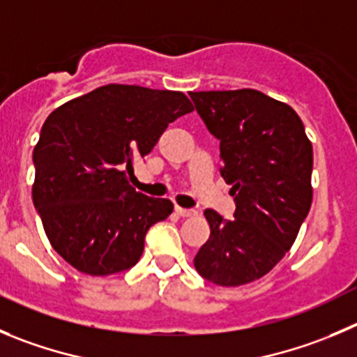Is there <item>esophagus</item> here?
Returning <instances> with one entry per match:
<instances>
[{
    "label": "esophagus",
    "mask_w": 357,
    "mask_h": 357,
    "mask_svg": "<svg viewBox=\"0 0 357 357\" xmlns=\"http://www.w3.org/2000/svg\"><path fill=\"white\" fill-rule=\"evenodd\" d=\"M175 212H176V215H181V217H196L198 215V212H196V210L182 208V206H175Z\"/></svg>",
    "instance_id": "34e87169"
}]
</instances>
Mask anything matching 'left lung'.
I'll list each match as a JSON object with an SVG mask.
<instances>
[{
    "instance_id": "left-lung-1",
    "label": "left lung",
    "mask_w": 357,
    "mask_h": 357,
    "mask_svg": "<svg viewBox=\"0 0 357 357\" xmlns=\"http://www.w3.org/2000/svg\"><path fill=\"white\" fill-rule=\"evenodd\" d=\"M206 130L220 142V175L231 184L235 219L205 210L210 238L195 257L217 286L266 275L296 240L312 205L314 152L289 105L256 89L189 93Z\"/></svg>"
}]
</instances>
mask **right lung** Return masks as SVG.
Listing matches in <instances>:
<instances>
[{
	"mask_svg": "<svg viewBox=\"0 0 357 357\" xmlns=\"http://www.w3.org/2000/svg\"><path fill=\"white\" fill-rule=\"evenodd\" d=\"M189 112L178 91L108 84L47 117L33 151V203L50 245L71 266L98 277L138 263L149 227L173 203L131 188L133 159Z\"/></svg>",
	"mask_w": 357,
	"mask_h": 357,
	"instance_id": "obj_1",
	"label": "right lung"
}]
</instances>
